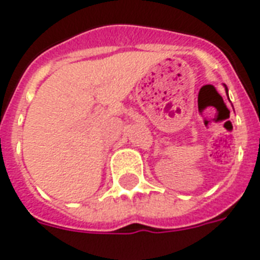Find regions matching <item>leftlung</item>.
<instances>
[{
    "label": "left lung",
    "mask_w": 260,
    "mask_h": 260,
    "mask_svg": "<svg viewBox=\"0 0 260 260\" xmlns=\"http://www.w3.org/2000/svg\"><path fill=\"white\" fill-rule=\"evenodd\" d=\"M225 90H227V87H225ZM228 91V90H227Z\"/></svg>",
    "instance_id": "1"
}]
</instances>
